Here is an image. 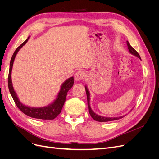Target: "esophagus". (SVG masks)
I'll list each match as a JSON object with an SVG mask.
<instances>
[{"label":"esophagus","mask_w":159,"mask_h":159,"mask_svg":"<svg viewBox=\"0 0 159 159\" xmlns=\"http://www.w3.org/2000/svg\"><path fill=\"white\" fill-rule=\"evenodd\" d=\"M84 77H85V73L83 71H81V70L77 71L76 73L75 74V75H74L75 80L76 81L81 80L82 79L84 78Z\"/></svg>","instance_id":"obj_1"}]
</instances>
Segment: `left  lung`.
<instances>
[{"label": "left lung", "mask_w": 159, "mask_h": 159, "mask_svg": "<svg viewBox=\"0 0 159 159\" xmlns=\"http://www.w3.org/2000/svg\"><path fill=\"white\" fill-rule=\"evenodd\" d=\"M127 46H128V49H129V52L131 53V54L137 56V57H139V58L141 60V57H140V56H139V54H138V52L135 50H134L131 45H130V44H129L128 41H127ZM85 91H86V94H87L88 105L89 113L90 115L91 116V117H92L95 120V121H99V122H107V121H115V120H117V119H121V118L123 117V116L119 117H106L100 116V115H97L96 113H95L93 111V110L91 109L90 105H89V104H90L89 103V102H90V94H89V92L87 86H86V85H85Z\"/></svg>", "instance_id": "left-lung-1"}]
</instances>
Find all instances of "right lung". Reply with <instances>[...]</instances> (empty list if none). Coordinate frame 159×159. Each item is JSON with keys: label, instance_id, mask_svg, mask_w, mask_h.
<instances>
[{"label": "right lung", "instance_id": "add662e5", "mask_svg": "<svg viewBox=\"0 0 159 159\" xmlns=\"http://www.w3.org/2000/svg\"><path fill=\"white\" fill-rule=\"evenodd\" d=\"M28 39H29V37H28L21 45H20L17 48L12 56V58L10 62V69H9L8 78V85L9 91H10V93L13 98V100L14 101V103H16V106L25 115L30 117L36 119L49 120L54 119L61 112V109L63 107V105L66 102L67 93H68V91L72 88V86L74 85V78L73 77H71V78H68L64 81L63 84L61 86L60 90L58 94L57 95L56 99L54 100V102L50 104L49 105H48V106L42 107H31L23 105L20 102V100H19L18 98L17 97V95L15 92V91H14L13 88L11 79V73L14 61V59H15V57L17 54V53L24 45L26 44V43L28 42Z\"/></svg>", "mask_w": 159, "mask_h": 159}]
</instances>
